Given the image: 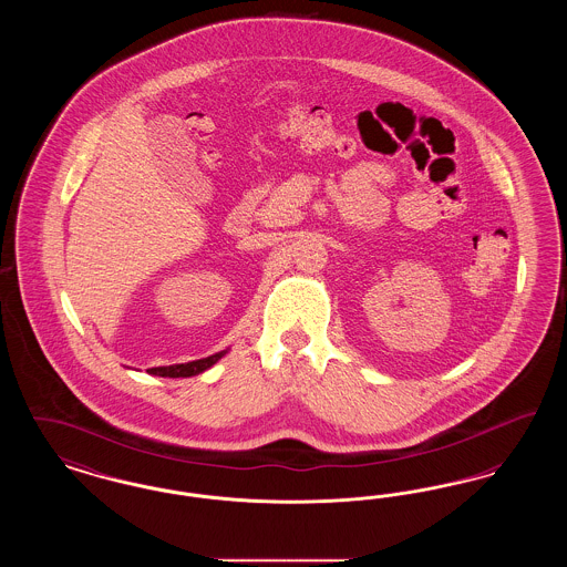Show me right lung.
<instances>
[{
    "mask_svg": "<svg viewBox=\"0 0 567 567\" xmlns=\"http://www.w3.org/2000/svg\"><path fill=\"white\" fill-rule=\"evenodd\" d=\"M227 351L216 352L210 354L206 359H197V361H189V363H178V365H163V368H151L146 370L148 374H155V377L163 378H187L195 377V374H202L206 372L208 368H213L216 361L223 357Z\"/></svg>",
    "mask_w": 567,
    "mask_h": 567,
    "instance_id": "obj_1",
    "label": "right lung"
}]
</instances>
